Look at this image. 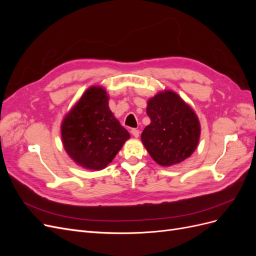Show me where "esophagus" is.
Returning <instances> with one entry per match:
<instances>
[{"label":"esophagus","instance_id":"esophagus-1","mask_svg":"<svg viewBox=\"0 0 256 256\" xmlns=\"http://www.w3.org/2000/svg\"><path fill=\"white\" fill-rule=\"evenodd\" d=\"M131 134H132V136L134 138H138V136H140V131H138V129H132L131 130Z\"/></svg>","mask_w":256,"mask_h":256}]
</instances>
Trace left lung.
Returning <instances> with one entry per match:
<instances>
[{
    "label": "left lung",
    "mask_w": 256,
    "mask_h": 256,
    "mask_svg": "<svg viewBox=\"0 0 256 256\" xmlns=\"http://www.w3.org/2000/svg\"><path fill=\"white\" fill-rule=\"evenodd\" d=\"M150 124L141 140L150 157L161 166H172L196 150L200 125L198 115L173 90H162L147 102Z\"/></svg>",
    "instance_id": "8db88e82"
}]
</instances>
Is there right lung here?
Wrapping results in <instances>:
<instances>
[{
	"label": "right lung",
	"mask_w": 256,
	"mask_h": 256,
	"mask_svg": "<svg viewBox=\"0 0 256 256\" xmlns=\"http://www.w3.org/2000/svg\"><path fill=\"white\" fill-rule=\"evenodd\" d=\"M63 146L76 164L92 171L112 162L130 138L109 108V95L102 86L84 92L62 122Z\"/></svg>",
	"instance_id": "1"
}]
</instances>
